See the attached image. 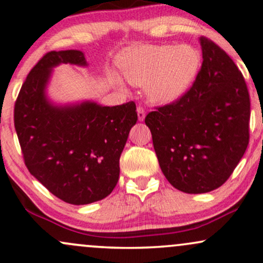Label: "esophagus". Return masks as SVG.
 Listing matches in <instances>:
<instances>
[{"label": "esophagus", "mask_w": 263, "mask_h": 263, "mask_svg": "<svg viewBox=\"0 0 263 263\" xmlns=\"http://www.w3.org/2000/svg\"><path fill=\"white\" fill-rule=\"evenodd\" d=\"M136 112H138V120L143 121L145 120V109L142 106L136 107Z\"/></svg>", "instance_id": "esophagus-1"}]
</instances>
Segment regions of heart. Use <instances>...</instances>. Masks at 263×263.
<instances>
[{"label": "heart", "instance_id": "1", "mask_svg": "<svg viewBox=\"0 0 263 263\" xmlns=\"http://www.w3.org/2000/svg\"><path fill=\"white\" fill-rule=\"evenodd\" d=\"M124 78L133 85H146L153 103L175 102L186 91L199 68V55L188 45H142L120 59Z\"/></svg>", "mask_w": 263, "mask_h": 263}]
</instances>
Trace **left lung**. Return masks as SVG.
I'll list each match as a JSON object with an SVG mask.
<instances>
[{"mask_svg":"<svg viewBox=\"0 0 263 263\" xmlns=\"http://www.w3.org/2000/svg\"><path fill=\"white\" fill-rule=\"evenodd\" d=\"M200 43L203 61L193 85L145 118L164 176L188 194L224 184L249 143L246 80L220 46L206 37Z\"/></svg>","mask_w":263,"mask_h":263,"instance_id":"left-lung-1","label":"left lung"}]
</instances>
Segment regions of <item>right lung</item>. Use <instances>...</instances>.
<instances>
[{"label": "right lung", "mask_w": 263, "mask_h": 263, "mask_svg": "<svg viewBox=\"0 0 263 263\" xmlns=\"http://www.w3.org/2000/svg\"><path fill=\"white\" fill-rule=\"evenodd\" d=\"M60 63L86 66V60L79 50L46 52L21 86L14 125L31 175L64 202L87 204L110 195L117 184L121 153L138 121L136 105H51L44 89Z\"/></svg>", "instance_id": "right-lung-1"}]
</instances>
